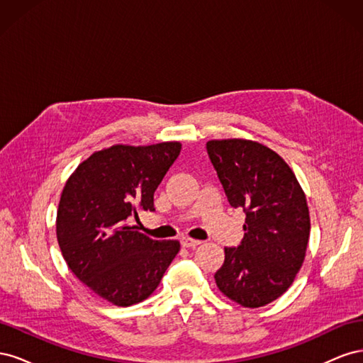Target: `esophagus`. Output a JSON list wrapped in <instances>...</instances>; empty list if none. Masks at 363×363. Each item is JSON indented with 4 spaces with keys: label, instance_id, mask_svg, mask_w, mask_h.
<instances>
[{
    "label": "esophagus",
    "instance_id": "esophagus-1",
    "mask_svg": "<svg viewBox=\"0 0 363 363\" xmlns=\"http://www.w3.org/2000/svg\"><path fill=\"white\" fill-rule=\"evenodd\" d=\"M182 245L186 248H195L201 244V240H196V239H191V238H182Z\"/></svg>",
    "mask_w": 363,
    "mask_h": 363
}]
</instances>
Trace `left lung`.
<instances>
[{"mask_svg": "<svg viewBox=\"0 0 363 363\" xmlns=\"http://www.w3.org/2000/svg\"><path fill=\"white\" fill-rule=\"evenodd\" d=\"M208 159L232 207L245 212L244 239L224 248L215 281L244 307H260L289 289L311 233L309 207L295 174L276 151L247 139L208 140Z\"/></svg>", "mask_w": 363, "mask_h": 363, "instance_id": "1", "label": "left lung"}]
</instances>
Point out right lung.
<instances>
[{
    "mask_svg": "<svg viewBox=\"0 0 363 363\" xmlns=\"http://www.w3.org/2000/svg\"><path fill=\"white\" fill-rule=\"evenodd\" d=\"M180 150V142L113 145L80 163L65 184L56 221L63 259L115 306L148 298L180 250L179 240H155L127 224L139 211H155V192Z\"/></svg>",
    "mask_w": 363,
    "mask_h": 363,
    "instance_id": "1",
    "label": "right lung"
}]
</instances>
